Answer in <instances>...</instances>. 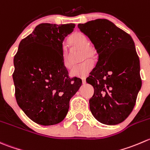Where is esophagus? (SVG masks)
I'll return each instance as SVG.
<instances>
[{
  "mask_svg": "<svg viewBox=\"0 0 150 150\" xmlns=\"http://www.w3.org/2000/svg\"><path fill=\"white\" fill-rule=\"evenodd\" d=\"M81 80H82V83H83V84H86V78H81Z\"/></svg>",
  "mask_w": 150,
  "mask_h": 150,
  "instance_id": "obj_1",
  "label": "esophagus"
}]
</instances>
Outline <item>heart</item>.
<instances>
[{"label": "heart", "instance_id": "heart-1", "mask_svg": "<svg viewBox=\"0 0 150 150\" xmlns=\"http://www.w3.org/2000/svg\"><path fill=\"white\" fill-rule=\"evenodd\" d=\"M69 44L72 48H81L83 60H86L81 64L75 67L70 71V75L75 78H85L90 73L94 67L93 62L88 59H94L97 57V50L95 47L88 43L87 36L81 32H75L69 37ZM63 64L66 69L72 67V64L69 62V52L67 50L63 51Z\"/></svg>", "mask_w": 150, "mask_h": 150}]
</instances>
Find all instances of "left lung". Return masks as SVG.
<instances>
[{
    "label": "left lung",
    "instance_id": "1",
    "mask_svg": "<svg viewBox=\"0 0 150 150\" xmlns=\"http://www.w3.org/2000/svg\"><path fill=\"white\" fill-rule=\"evenodd\" d=\"M78 26L98 54V62L86 79L94 88L89 100L90 110L103 124H120L133 110L142 87L134 42L128 33L106 19Z\"/></svg>",
    "mask_w": 150,
    "mask_h": 150
}]
</instances>
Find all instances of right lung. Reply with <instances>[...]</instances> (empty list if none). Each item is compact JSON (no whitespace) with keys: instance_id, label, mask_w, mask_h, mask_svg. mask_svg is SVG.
I'll list each match as a JSON object with an SVG mask.
<instances>
[{"instance_id":"1","label":"right lung","mask_w":150,"mask_h":150,"mask_svg":"<svg viewBox=\"0 0 150 150\" xmlns=\"http://www.w3.org/2000/svg\"><path fill=\"white\" fill-rule=\"evenodd\" d=\"M75 25L42 23L20 42L14 58L17 103L34 122L53 125L67 114L82 81L70 80L63 64V42Z\"/></svg>"}]
</instances>
